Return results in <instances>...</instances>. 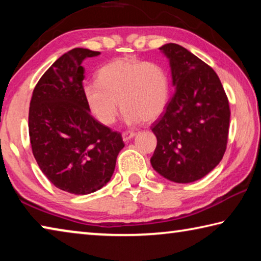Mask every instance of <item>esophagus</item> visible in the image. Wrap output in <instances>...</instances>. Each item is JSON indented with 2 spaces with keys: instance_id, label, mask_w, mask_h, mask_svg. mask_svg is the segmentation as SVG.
<instances>
[{
  "instance_id": "obj_1",
  "label": "esophagus",
  "mask_w": 261,
  "mask_h": 261,
  "mask_svg": "<svg viewBox=\"0 0 261 261\" xmlns=\"http://www.w3.org/2000/svg\"><path fill=\"white\" fill-rule=\"evenodd\" d=\"M136 136V134L135 132H130V131H126V132H123L122 134V137H123V140L125 141V143H127V141L129 140H131L132 138H134V137Z\"/></svg>"
}]
</instances>
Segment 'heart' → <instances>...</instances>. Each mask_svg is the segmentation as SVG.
<instances>
[{"mask_svg": "<svg viewBox=\"0 0 261 261\" xmlns=\"http://www.w3.org/2000/svg\"><path fill=\"white\" fill-rule=\"evenodd\" d=\"M98 81L87 84L84 94L91 112L105 125L116 120L120 103L124 121L135 124L155 121L169 100L168 73L152 62L120 57L99 70Z\"/></svg>", "mask_w": 261, "mask_h": 261, "instance_id": "heart-1", "label": "heart"}]
</instances>
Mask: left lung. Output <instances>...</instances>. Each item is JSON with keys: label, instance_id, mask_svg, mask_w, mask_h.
<instances>
[{"label": "left lung", "instance_id": "1", "mask_svg": "<svg viewBox=\"0 0 261 261\" xmlns=\"http://www.w3.org/2000/svg\"><path fill=\"white\" fill-rule=\"evenodd\" d=\"M169 60L175 92L165 113L153 123L158 139L153 169L176 183L204 177L227 148L230 108L218 74L176 43L159 48Z\"/></svg>", "mask_w": 261, "mask_h": 261}]
</instances>
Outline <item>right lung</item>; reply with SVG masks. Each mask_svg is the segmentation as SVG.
Wrapping results in <instances>:
<instances>
[{"instance_id":"add662e5","label":"right lung","mask_w":261,"mask_h":261,"mask_svg":"<svg viewBox=\"0 0 261 261\" xmlns=\"http://www.w3.org/2000/svg\"><path fill=\"white\" fill-rule=\"evenodd\" d=\"M98 55L85 48L65 53L43 73L30 102L29 134L38 166L56 188L72 194L105 187L124 147L120 132L92 116L84 94L82 63Z\"/></svg>"}]
</instances>
